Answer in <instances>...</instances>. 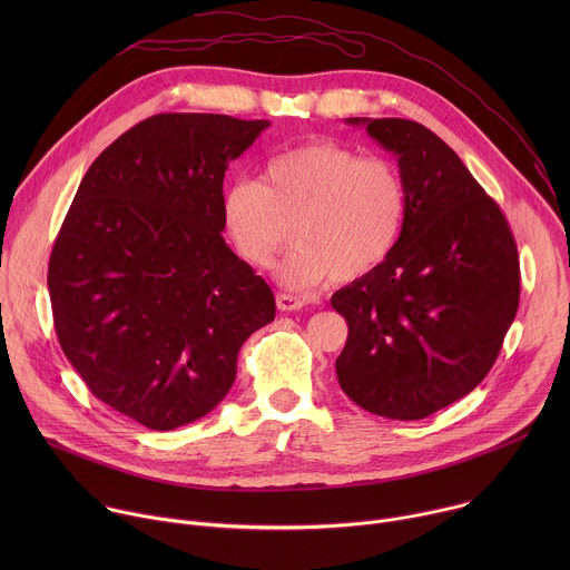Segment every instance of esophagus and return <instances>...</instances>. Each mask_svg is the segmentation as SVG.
I'll list each match as a JSON object with an SVG mask.
<instances>
[{"mask_svg":"<svg viewBox=\"0 0 570 570\" xmlns=\"http://www.w3.org/2000/svg\"><path fill=\"white\" fill-rule=\"evenodd\" d=\"M275 299H277V308L284 311V313H288V311H299V308L304 306V299H299V297H295V295H291V293H279Z\"/></svg>","mask_w":570,"mask_h":570,"instance_id":"esophagus-1","label":"esophagus"}]
</instances>
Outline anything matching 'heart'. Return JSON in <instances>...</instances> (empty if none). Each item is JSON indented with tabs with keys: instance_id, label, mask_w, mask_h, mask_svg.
Wrapping results in <instances>:
<instances>
[{
	"instance_id": "b5f03b06",
	"label": "heart",
	"mask_w": 570,
	"mask_h": 570,
	"mask_svg": "<svg viewBox=\"0 0 570 570\" xmlns=\"http://www.w3.org/2000/svg\"><path fill=\"white\" fill-rule=\"evenodd\" d=\"M409 194L385 157L313 141L273 157L264 183L234 180L220 203L223 225L238 257L266 268L293 238L277 266L288 288L356 282L376 271L399 238Z\"/></svg>"
}]
</instances>
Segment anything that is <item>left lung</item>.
Listing matches in <instances>:
<instances>
[{
	"mask_svg": "<svg viewBox=\"0 0 570 570\" xmlns=\"http://www.w3.org/2000/svg\"><path fill=\"white\" fill-rule=\"evenodd\" d=\"M394 153L409 205L387 259L332 295L350 336L343 392L367 413L413 422L469 394L497 363L519 308V253L501 207L433 130L347 119Z\"/></svg>",
	"mask_w": 570,
	"mask_h": 570,
	"instance_id": "1",
	"label": "left lung"
}]
</instances>
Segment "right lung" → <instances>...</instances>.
<instances>
[{"instance_id":"right-lung-1","label":"right lung","mask_w":570,"mask_h":570,"mask_svg":"<svg viewBox=\"0 0 570 570\" xmlns=\"http://www.w3.org/2000/svg\"><path fill=\"white\" fill-rule=\"evenodd\" d=\"M266 119L155 115L88 169L49 259L58 343L90 392L153 431L205 417L275 320L271 286L223 238L227 165Z\"/></svg>"}]
</instances>
